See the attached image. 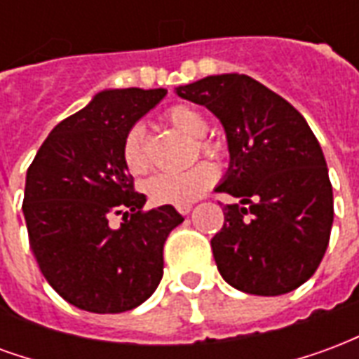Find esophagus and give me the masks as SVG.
<instances>
[{
    "label": "esophagus",
    "instance_id": "esophagus-1",
    "mask_svg": "<svg viewBox=\"0 0 359 359\" xmlns=\"http://www.w3.org/2000/svg\"><path fill=\"white\" fill-rule=\"evenodd\" d=\"M177 211H179L180 215H188V213L192 211V205H190V203H184V205H177Z\"/></svg>",
    "mask_w": 359,
    "mask_h": 359
}]
</instances>
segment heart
I'll list each match as a JSON object with an SVG mask.
<instances>
[{
	"mask_svg": "<svg viewBox=\"0 0 359 359\" xmlns=\"http://www.w3.org/2000/svg\"><path fill=\"white\" fill-rule=\"evenodd\" d=\"M167 118L175 128L196 140V148L205 157L219 159L221 146L217 142L203 138L210 130V123L202 113L190 105H172L167 111ZM123 163L133 175H140L148 169V157L144 148V130L134 125L125 134L121 148ZM217 179V169L208 161L192 165L187 171L157 172L144 182V192L157 205H184L198 200Z\"/></svg>",
	"mask_w": 359,
	"mask_h": 359,
	"instance_id": "1",
	"label": "heart"
}]
</instances>
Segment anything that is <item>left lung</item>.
Returning <instances> with one entry per match:
<instances>
[{
	"mask_svg": "<svg viewBox=\"0 0 359 359\" xmlns=\"http://www.w3.org/2000/svg\"><path fill=\"white\" fill-rule=\"evenodd\" d=\"M177 94L225 128L231 163L215 190L241 198L223 208L211 238L221 277L242 292L278 296L321 264L332 226V187L316 134L285 97L246 74H215Z\"/></svg>",
	"mask_w": 359,
	"mask_h": 359,
	"instance_id": "left-lung-1",
	"label": "left lung"
}]
</instances>
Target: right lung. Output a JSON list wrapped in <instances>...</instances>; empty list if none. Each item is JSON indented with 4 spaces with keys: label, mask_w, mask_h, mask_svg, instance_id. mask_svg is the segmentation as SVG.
Returning a JSON list of instances; mask_svg holds the SVG:
<instances>
[{
    "label": "right lung",
    "mask_w": 359,
    "mask_h": 359,
    "mask_svg": "<svg viewBox=\"0 0 359 359\" xmlns=\"http://www.w3.org/2000/svg\"><path fill=\"white\" fill-rule=\"evenodd\" d=\"M167 90H103L61 121L27 171L22 213L46 280L69 304L92 313L140 306L163 277V244L184 217L172 205L144 211L146 196L121 148L134 123ZM113 215H123L118 227Z\"/></svg>",
    "instance_id": "1"
}]
</instances>
